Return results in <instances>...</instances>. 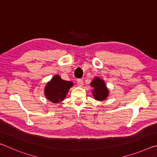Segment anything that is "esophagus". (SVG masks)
I'll list each match as a JSON object with an SVG mask.
<instances>
[{"label": "esophagus", "mask_w": 157, "mask_h": 157, "mask_svg": "<svg viewBox=\"0 0 157 157\" xmlns=\"http://www.w3.org/2000/svg\"><path fill=\"white\" fill-rule=\"evenodd\" d=\"M77 84H78V86L82 87L84 84V82H83V80H82V79H78V80H77Z\"/></svg>", "instance_id": "esophagus-1"}]
</instances>
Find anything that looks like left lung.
<instances>
[{"instance_id": "left-lung-1", "label": "left lung", "mask_w": 157, "mask_h": 157, "mask_svg": "<svg viewBox=\"0 0 157 157\" xmlns=\"http://www.w3.org/2000/svg\"><path fill=\"white\" fill-rule=\"evenodd\" d=\"M90 85L94 88L92 93L95 100L99 101L106 100L109 95V90L104 80L100 78H95Z\"/></svg>"}]
</instances>
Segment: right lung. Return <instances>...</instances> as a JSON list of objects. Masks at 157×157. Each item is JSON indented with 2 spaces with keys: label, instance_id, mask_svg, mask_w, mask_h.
<instances>
[{
  "label": "right lung",
  "instance_id": "obj_1",
  "mask_svg": "<svg viewBox=\"0 0 157 157\" xmlns=\"http://www.w3.org/2000/svg\"><path fill=\"white\" fill-rule=\"evenodd\" d=\"M73 86L72 82L63 80L59 75H56L45 86V96L50 102L55 104L59 103L65 99L69 89Z\"/></svg>",
  "mask_w": 157,
  "mask_h": 157
}]
</instances>
